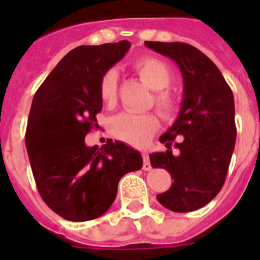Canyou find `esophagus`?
Listing matches in <instances>:
<instances>
[{
	"instance_id": "esophagus-1",
	"label": "esophagus",
	"mask_w": 260,
	"mask_h": 260,
	"mask_svg": "<svg viewBox=\"0 0 260 260\" xmlns=\"http://www.w3.org/2000/svg\"><path fill=\"white\" fill-rule=\"evenodd\" d=\"M143 169L144 171H151L152 169V167H151V162H150V157H148V155L147 153H143Z\"/></svg>"
}]
</instances>
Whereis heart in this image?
Instances as JSON below:
<instances>
[{
  "label": "heart",
  "mask_w": 260,
  "mask_h": 260,
  "mask_svg": "<svg viewBox=\"0 0 260 260\" xmlns=\"http://www.w3.org/2000/svg\"><path fill=\"white\" fill-rule=\"evenodd\" d=\"M135 70L144 83L155 89L153 104L158 113L164 118H172L176 114V98L171 91L165 89L171 86L173 80V73L171 68L156 57H144L135 63ZM118 92V75L114 69H109L99 80V95L102 102L108 107H113ZM110 132L117 139L142 147L148 143L152 135L160 127V121L155 113L135 114L130 112H122L110 119Z\"/></svg>",
  "instance_id": "1"
}]
</instances>
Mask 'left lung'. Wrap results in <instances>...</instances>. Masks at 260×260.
<instances>
[{"mask_svg":"<svg viewBox=\"0 0 260 260\" xmlns=\"http://www.w3.org/2000/svg\"><path fill=\"white\" fill-rule=\"evenodd\" d=\"M144 44L173 59L183 78L180 116L158 139L167 151L150 155L151 165L167 169L173 180L171 189L156 198L168 210L191 212L210 203L226 178L237 137L233 92L217 66L192 45Z\"/></svg>","mask_w":260,"mask_h":260,"instance_id":"1","label":"left lung"}]
</instances>
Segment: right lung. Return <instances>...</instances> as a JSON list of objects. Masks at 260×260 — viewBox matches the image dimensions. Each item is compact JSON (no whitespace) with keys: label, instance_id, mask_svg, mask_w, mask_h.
<instances>
[{"label":"right lung","instance_id":"obj_1","mask_svg":"<svg viewBox=\"0 0 260 260\" xmlns=\"http://www.w3.org/2000/svg\"><path fill=\"white\" fill-rule=\"evenodd\" d=\"M130 45L122 40L70 50L32 100L26 147L36 187L48 207L70 221H88L107 212L121 177L143 165L141 153L121 142L109 139L102 148L84 143L99 126V80Z\"/></svg>","mask_w":260,"mask_h":260}]
</instances>
